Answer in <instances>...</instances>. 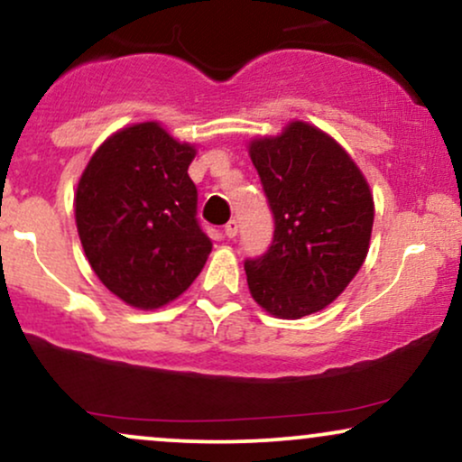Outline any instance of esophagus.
<instances>
[{
  "label": "esophagus",
  "instance_id": "1",
  "mask_svg": "<svg viewBox=\"0 0 462 462\" xmlns=\"http://www.w3.org/2000/svg\"><path fill=\"white\" fill-rule=\"evenodd\" d=\"M224 232H226L227 238H235V236L238 235V221H236V219L227 221L226 227H224Z\"/></svg>",
  "mask_w": 462,
  "mask_h": 462
}]
</instances>
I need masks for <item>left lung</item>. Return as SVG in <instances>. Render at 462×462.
<instances>
[{
	"mask_svg": "<svg viewBox=\"0 0 462 462\" xmlns=\"http://www.w3.org/2000/svg\"><path fill=\"white\" fill-rule=\"evenodd\" d=\"M247 150L275 217L273 245L245 263L249 292L275 319L320 312L368 255L374 224L368 180L329 133L303 120L254 137Z\"/></svg>",
	"mask_w": 462,
	"mask_h": 462,
	"instance_id": "8db88e82",
	"label": "left lung"
}]
</instances>
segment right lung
<instances>
[{
  "mask_svg": "<svg viewBox=\"0 0 462 462\" xmlns=\"http://www.w3.org/2000/svg\"><path fill=\"white\" fill-rule=\"evenodd\" d=\"M198 148L157 120L111 133L75 189L77 232L94 275L137 310H159L193 284L213 241L196 221L187 170Z\"/></svg>",
  "mask_w": 462,
  "mask_h": 462,
  "instance_id": "obj_1",
  "label": "right lung"
}]
</instances>
